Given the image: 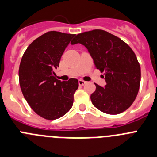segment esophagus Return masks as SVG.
I'll use <instances>...</instances> for the list:
<instances>
[{"instance_id":"obj_1","label":"esophagus","mask_w":157,"mask_h":157,"mask_svg":"<svg viewBox=\"0 0 157 157\" xmlns=\"http://www.w3.org/2000/svg\"><path fill=\"white\" fill-rule=\"evenodd\" d=\"M78 83H79V85L83 86V85H84V84H85L86 81H84V80H79Z\"/></svg>"}]
</instances>
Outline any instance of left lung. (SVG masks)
<instances>
[{"label":"left lung","mask_w":157,"mask_h":157,"mask_svg":"<svg viewBox=\"0 0 157 157\" xmlns=\"http://www.w3.org/2000/svg\"><path fill=\"white\" fill-rule=\"evenodd\" d=\"M77 43L87 48L95 67L105 73L106 85L94 83L96 90L90 95L94 106L109 115L125 112L136 99L141 80L140 65L132 49L121 39L101 29L78 34L71 42Z\"/></svg>","instance_id":"8db88e82"}]
</instances>
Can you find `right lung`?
I'll list each match as a JSON object with an SVG mask.
<instances>
[{"label":"right lung","mask_w":157,"mask_h":157,"mask_svg":"<svg viewBox=\"0 0 157 157\" xmlns=\"http://www.w3.org/2000/svg\"><path fill=\"white\" fill-rule=\"evenodd\" d=\"M75 35L51 31L34 40L25 52L19 67V83L24 98L36 114L55 120L70 111L78 80L61 81L54 70Z\"/></svg>","instance_id":"add662e5"}]
</instances>
